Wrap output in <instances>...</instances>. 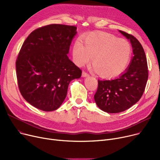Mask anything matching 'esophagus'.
I'll list each match as a JSON object with an SVG mask.
<instances>
[{"label":"esophagus","mask_w":160,"mask_h":160,"mask_svg":"<svg viewBox=\"0 0 160 160\" xmlns=\"http://www.w3.org/2000/svg\"><path fill=\"white\" fill-rule=\"evenodd\" d=\"M82 77H89V74L88 73L86 72L85 71H83L82 72Z\"/></svg>","instance_id":"esophagus-1"}]
</instances>
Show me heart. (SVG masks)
Returning <instances> with one entry per match:
<instances>
[{"mask_svg": "<svg viewBox=\"0 0 160 160\" xmlns=\"http://www.w3.org/2000/svg\"><path fill=\"white\" fill-rule=\"evenodd\" d=\"M77 41L72 48V57L78 66L92 64L97 72L103 77H114L127 68L132 55L129 42L110 33L92 32L83 39Z\"/></svg>", "mask_w": 160, "mask_h": 160, "instance_id": "obj_1", "label": "heart"}]
</instances>
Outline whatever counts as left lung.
Here are the masks:
<instances>
[{
  "label": "left lung",
  "instance_id": "1",
  "mask_svg": "<svg viewBox=\"0 0 160 160\" xmlns=\"http://www.w3.org/2000/svg\"><path fill=\"white\" fill-rule=\"evenodd\" d=\"M119 32L130 40L133 56L128 69L119 77L98 80L94 95L100 110L110 113L124 112L138 102L144 93L148 76L146 55L139 41L127 32Z\"/></svg>",
  "mask_w": 160,
  "mask_h": 160
}]
</instances>
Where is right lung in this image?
<instances>
[{"mask_svg": "<svg viewBox=\"0 0 160 160\" xmlns=\"http://www.w3.org/2000/svg\"><path fill=\"white\" fill-rule=\"evenodd\" d=\"M77 27L53 24L33 30L23 43L15 62L23 98L45 112L57 110L67 96L71 80L82 71L67 54Z\"/></svg>", "mask_w": 160, "mask_h": 160, "instance_id": "right-lung-1", "label": "right lung"}]
</instances>
